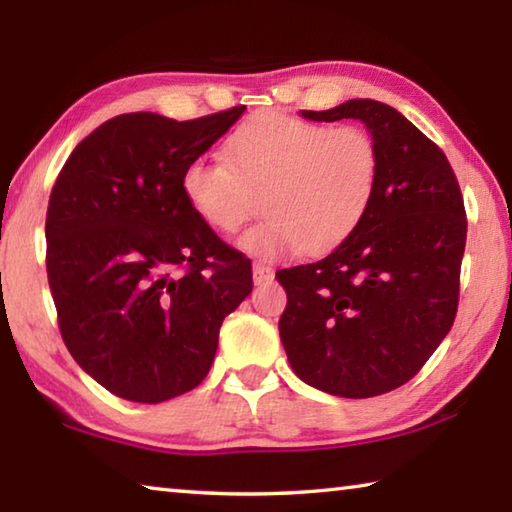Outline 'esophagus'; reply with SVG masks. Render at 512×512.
<instances>
[{
    "label": "esophagus",
    "instance_id": "1",
    "mask_svg": "<svg viewBox=\"0 0 512 512\" xmlns=\"http://www.w3.org/2000/svg\"><path fill=\"white\" fill-rule=\"evenodd\" d=\"M253 280H255V284H264L268 280H273V268L262 264V262H255L253 264Z\"/></svg>",
    "mask_w": 512,
    "mask_h": 512
}]
</instances>
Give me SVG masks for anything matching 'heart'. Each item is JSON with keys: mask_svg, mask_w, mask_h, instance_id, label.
Listing matches in <instances>:
<instances>
[{"mask_svg": "<svg viewBox=\"0 0 512 512\" xmlns=\"http://www.w3.org/2000/svg\"><path fill=\"white\" fill-rule=\"evenodd\" d=\"M230 160L201 155L183 171V194L216 232L232 235L257 212L266 219L239 246L259 259L305 250L311 255L341 246L375 201L381 155L361 126H329L259 112L241 124L228 144Z\"/></svg>", "mask_w": 512, "mask_h": 512, "instance_id": "obj_1", "label": "heart"}]
</instances>
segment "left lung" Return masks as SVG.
Listing matches in <instances>:
<instances>
[{
    "mask_svg": "<svg viewBox=\"0 0 512 512\" xmlns=\"http://www.w3.org/2000/svg\"><path fill=\"white\" fill-rule=\"evenodd\" d=\"M361 119L381 155L366 219L325 259L277 271L280 339L305 384L363 400L406 384L454 325L467 216L447 155L395 108L352 99L302 110Z\"/></svg>",
    "mask_w": 512,
    "mask_h": 512,
    "instance_id": "obj_1",
    "label": "left lung"
}]
</instances>
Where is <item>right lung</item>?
<instances>
[{
    "mask_svg": "<svg viewBox=\"0 0 512 512\" xmlns=\"http://www.w3.org/2000/svg\"><path fill=\"white\" fill-rule=\"evenodd\" d=\"M246 106L176 121L126 112L69 155L47 207V277L74 361L110 393L158 404L210 372L250 259L189 207L183 171Z\"/></svg>",
    "mask_w": 512,
    "mask_h": 512,
    "instance_id": "add662e5",
    "label": "right lung"
}]
</instances>
